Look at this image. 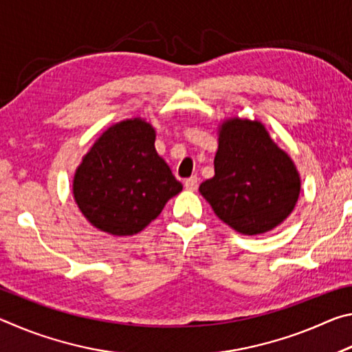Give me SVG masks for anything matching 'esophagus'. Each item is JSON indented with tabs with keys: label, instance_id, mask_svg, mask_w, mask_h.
<instances>
[{
	"label": "esophagus",
	"instance_id": "1",
	"mask_svg": "<svg viewBox=\"0 0 352 352\" xmlns=\"http://www.w3.org/2000/svg\"><path fill=\"white\" fill-rule=\"evenodd\" d=\"M199 186V178L197 177H189L184 180V188H186L188 190H195Z\"/></svg>",
	"mask_w": 352,
	"mask_h": 352
}]
</instances>
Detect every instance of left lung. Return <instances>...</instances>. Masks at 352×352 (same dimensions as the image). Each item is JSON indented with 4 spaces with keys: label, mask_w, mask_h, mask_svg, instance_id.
Instances as JSON below:
<instances>
[{
    "label": "left lung",
    "mask_w": 352,
    "mask_h": 352,
    "mask_svg": "<svg viewBox=\"0 0 352 352\" xmlns=\"http://www.w3.org/2000/svg\"><path fill=\"white\" fill-rule=\"evenodd\" d=\"M217 135L214 177L200 184V194L237 233L256 236L276 228L300 197L301 177L294 160L258 119H223Z\"/></svg>",
    "instance_id": "left-lung-1"
}]
</instances>
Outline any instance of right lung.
<instances>
[{
	"label": "right lung",
	"instance_id": "1",
	"mask_svg": "<svg viewBox=\"0 0 352 352\" xmlns=\"http://www.w3.org/2000/svg\"><path fill=\"white\" fill-rule=\"evenodd\" d=\"M144 118L113 124L94 141L73 178V195L88 222L111 236H133L160 216L183 184L155 148Z\"/></svg>",
	"mask_w": 352,
	"mask_h": 352
}]
</instances>
